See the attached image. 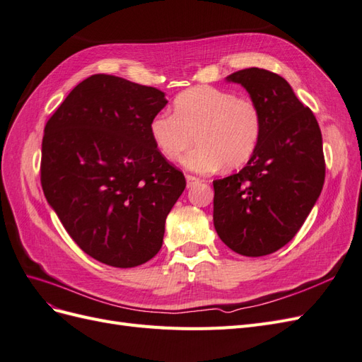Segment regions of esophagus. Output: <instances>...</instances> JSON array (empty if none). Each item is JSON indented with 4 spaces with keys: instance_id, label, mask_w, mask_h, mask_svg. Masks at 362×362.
I'll use <instances>...</instances> for the list:
<instances>
[{
    "instance_id": "esophagus-1",
    "label": "esophagus",
    "mask_w": 362,
    "mask_h": 362,
    "mask_svg": "<svg viewBox=\"0 0 362 362\" xmlns=\"http://www.w3.org/2000/svg\"><path fill=\"white\" fill-rule=\"evenodd\" d=\"M185 180H187V187H193L194 184H198L201 180L193 177V175H185Z\"/></svg>"
}]
</instances>
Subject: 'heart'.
Masks as SVG:
<instances>
[{"label":"heart","instance_id":"heart-1","mask_svg":"<svg viewBox=\"0 0 362 362\" xmlns=\"http://www.w3.org/2000/svg\"><path fill=\"white\" fill-rule=\"evenodd\" d=\"M149 134L160 154L180 160L192 144L198 146L182 158L189 170L210 173L218 168L235 169L254 154L259 134L258 107L234 92L199 86L175 98L173 115L157 113Z\"/></svg>","mask_w":362,"mask_h":362}]
</instances>
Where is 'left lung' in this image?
Returning a JSON list of instances; mask_svg holds the SVG:
<instances>
[{
    "instance_id": "obj_1",
    "label": "left lung",
    "mask_w": 362,
    "mask_h": 362,
    "mask_svg": "<svg viewBox=\"0 0 362 362\" xmlns=\"http://www.w3.org/2000/svg\"><path fill=\"white\" fill-rule=\"evenodd\" d=\"M226 80L242 84L258 107L261 134L242 170L213 181L214 228L237 254L269 255L298 234L322 193L320 127L278 74L249 68Z\"/></svg>"
}]
</instances>
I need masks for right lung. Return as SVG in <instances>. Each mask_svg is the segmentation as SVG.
Here are the masks:
<instances>
[{"instance_id": "right-lung-1", "label": "right lung", "mask_w": 362, "mask_h": 362, "mask_svg": "<svg viewBox=\"0 0 362 362\" xmlns=\"http://www.w3.org/2000/svg\"><path fill=\"white\" fill-rule=\"evenodd\" d=\"M168 100L156 87L96 74L74 87L45 125L40 182L87 255L128 269L158 254L185 189L157 151L149 122Z\"/></svg>"}]
</instances>
